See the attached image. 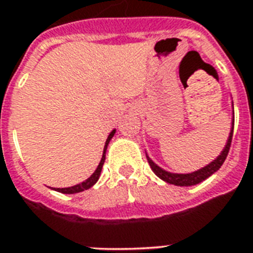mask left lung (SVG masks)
I'll list each match as a JSON object with an SVG mask.
<instances>
[{
	"mask_svg": "<svg viewBox=\"0 0 253 253\" xmlns=\"http://www.w3.org/2000/svg\"><path fill=\"white\" fill-rule=\"evenodd\" d=\"M232 134H234V122H232V128L231 132H230V136H228L227 144L224 147V150L222 151V154L218 156V158L211 162L209 166H206L205 168L200 169V170H197V172L193 173H188V174H177V173H169L164 169H162L160 167H158L155 164L152 160H151L148 156H147V160L150 163L151 169L154 170L155 174L158 177H160L162 180L167 181L168 184H173V185H178V186H190V185H196L202 182L204 180H206L208 177H210L212 173H215L218 169L222 167V164L224 163L226 158H227L228 151H230V147H231V142H232Z\"/></svg>",
	"mask_w": 253,
	"mask_h": 253,
	"instance_id": "1",
	"label": "left lung"
}]
</instances>
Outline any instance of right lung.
Masks as SVG:
<instances>
[{"label":"right lung","instance_id":"obj_1","mask_svg":"<svg viewBox=\"0 0 253 253\" xmlns=\"http://www.w3.org/2000/svg\"><path fill=\"white\" fill-rule=\"evenodd\" d=\"M115 134V130H113L110 132V135L107 136L106 139V143H105V147H103V155H102V159H101V162H99L98 167H97V169H95V172L91 174L89 178H87L86 181H84V182H81V184L79 185H75V186H71V188H57L55 189L56 192H60V193H64V194H73V193H80L83 192V190H86V189L91 188L93 185L98 181L99 178V174H101V170H102V166L103 163H105V156H106V148H107V144H109V142H110V139L114 136Z\"/></svg>","mask_w":253,"mask_h":253}]
</instances>
